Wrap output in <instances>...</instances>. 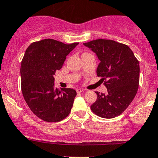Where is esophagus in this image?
<instances>
[{
	"label": "esophagus",
	"instance_id": "34e87169",
	"mask_svg": "<svg viewBox=\"0 0 158 158\" xmlns=\"http://www.w3.org/2000/svg\"><path fill=\"white\" fill-rule=\"evenodd\" d=\"M85 91V89H82V88H79L76 89V92H77V93H81V92H84Z\"/></svg>",
	"mask_w": 158,
	"mask_h": 158
}]
</instances>
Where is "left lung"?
<instances>
[{
	"label": "left lung",
	"instance_id": "left-lung-1",
	"mask_svg": "<svg viewBox=\"0 0 158 158\" xmlns=\"http://www.w3.org/2000/svg\"><path fill=\"white\" fill-rule=\"evenodd\" d=\"M83 44L99 59L97 76L102 78L107 88L106 94L95 92L97 99L91 106V110L104 118L120 115L138 92L139 62L128 46L114 40L98 39Z\"/></svg>",
	"mask_w": 158,
	"mask_h": 158
}]
</instances>
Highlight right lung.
Segmentation results:
<instances>
[{"mask_svg": "<svg viewBox=\"0 0 158 158\" xmlns=\"http://www.w3.org/2000/svg\"><path fill=\"white\" fill-rule=\"evenodd\" d=\"M78 44L45 39L32 43L25 52L20 67L22 93L32 112L45 122H60L71 111L76 91L59 90L53 76Z\"/></svg>", "mask_w": 158, "mask_h": 158, "instance_id": "1", "label": "right lung"}]
</instances>
